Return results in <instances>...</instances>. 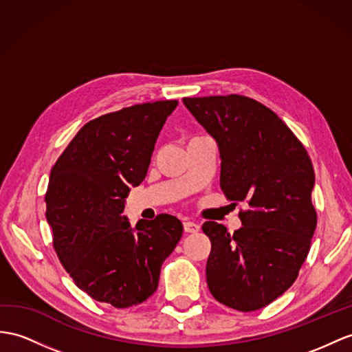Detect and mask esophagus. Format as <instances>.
Wrapping results in <instances>:
<instances>
[{
    "label": "esophagus",
    "mask_w": 352,
    "mask_h": 352,
    "mask_svg": "<svg viewBox=\"0 0 352 352\" xmlns=\"http://www.w3.org/2000/svg\"><path fill=\"white\" fill-rule=\"evenodd\" d=\"M184 230L186 231V233H197V231L200 230V226L195 224V222L186 221V222H184Z\"/></svg>",
    "instance_id": "1"
}]
</instances>
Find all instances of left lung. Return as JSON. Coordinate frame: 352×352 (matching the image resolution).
Listing matches in <instances>:
<instances>
[{"instance_id": "8db88e82", "label": "left lung", "mask_w": 352, "mask_h": 352, "mask_svg": "<svg viewBox=\"0 0 352 352\" xmlns=\"http://www.w3.org/2000/svg\"><path fill=\"white\" fill-rule=\"evenodd\" d=\"M184 104L218 144L221 190L250 206L233 234L218 222L203 224L212 242L208 287L236 311L261 309L293 285L309 252L316 227L312 161L275 111L252 98L231 94Z\"/></svg>"}]
</instances>
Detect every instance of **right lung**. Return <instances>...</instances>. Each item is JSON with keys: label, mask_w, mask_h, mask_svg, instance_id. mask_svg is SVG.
I'll return each instance as SVG.
<instances>
[{"label": "right lung", "mask_w": 352, "mask_h": 352, "mask_svg": "<svg viewBox=\"0 0 352 352\" xmlns=\"http://www.w3.org/2000/svg\"><path fill=\"white\" fill-rule=\"evenodd\" d=\"M176 106V100L143 102L92 119L50 171L46 218L59 260L82 291L119 309L155 293L161 265L182 237L173 215L135 228L122 215Z\"/></svg>", "instance_id": "obj_1"}]
</instances>
